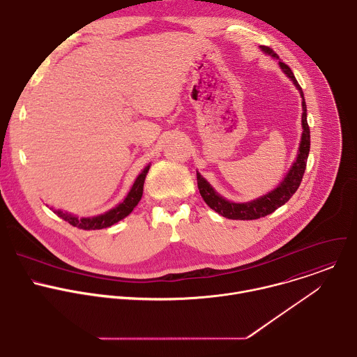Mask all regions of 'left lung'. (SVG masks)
<instances>
[{
	"label": "left lung",
	"instance_id": "1",
	"mask_svg": "<svg viewBox=\"0 0 357 357\" xmlns=\"http://www.w3.org/2000/svg\"><path fill=\"white\" fill-rule=\"evenodd\" d=\"M261 49L266 54H268L274 58H278V55L270 46H261ZM280 66L284 70V73L294 82V84L296 86V89L301 93V97H302V110H303L302 128H303V131H302L298 158H296L295 164L292 165L291 171L288 172L287 178L282 181V183L277 189H274L273 192H270L268 195H266L257 200L247 202V203H233V202L223 199L213 190V188L205 181V178H202L200 174H196L197 175V188H199V192H200L203 200L206 202V205L211 209H213L223 218H227L231 220H254V219H260V218H264V216L273 213L275 209H278L280 206L284 205V203H287L291 199V196L296 192V189L301 185L302 176L305 174V168H307L310 146H311L310 126L307 121V105H305L302 89L298 84L289 66H287L284 62H280Z\"/></svg>",
	"mask_w": 357,
	"mask_h": 357
}]
</instances>
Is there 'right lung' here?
Here are the masks:
<instances>
[{"label":"right lung","instance_id":"1","mask_svg":"<svg viewBox=\"0 0 357 357\" xmlns=\"http://www.w3.org/2000/svg\"><path fill=\"white\" fill-rule=\"evenodd\" d=\"M148 169H149V165L138 175V178L135 179L130 193L127 195V197L120 203V205L112 211H109L105 215H100V216H96V218H83V219H77L72 215H68V213H63L61 211H56L55 213L62 218L65 222L70 223L72 226L77 227V229H83V230H100V229H106V227H110L113 226L114 223L120 222L121 219H124L126 216H128L132 209L138 205V202L142 196V189H144V181H145V176L148 174Z\"/></svg>","mask_w":357,"mask_h":357}]
</instances>
